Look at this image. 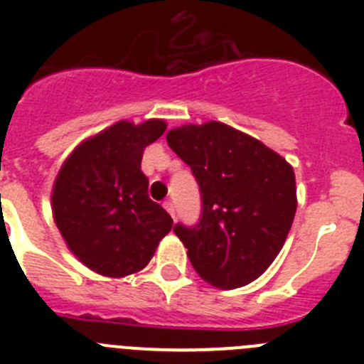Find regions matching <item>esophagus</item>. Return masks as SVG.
I'll list each match as a JSON object with an SVG mask.
<instances>
[{"label": "esophagus", "mask_w": 364, "mask_h": 364, "mask_svg": "<svg viewBox=\"0 0 364 364\" xmlns=\"http://www.w3.org/2000/svg\"><path fill=\"white\" fill-rule=\"evenodd\" d=\"M164 208H166V211L169 215H171V217H175V204H173L171 200H166L164 202Z\"/></svg>", "instance_id": "34e87169"}]
</instances>
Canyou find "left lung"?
I'll return each instance as SVG.
<instances>
[{"instance_id": "obj_1", "label": "left lung", "mask_w": 364, "mask_h": 364, "mask_svg": "<svg viewBox=\"0 0 364 364\" xmlns=\"http://www.w3.org/2000/svg\"><path fill=\"white\" fill-rule=\"evenodd\" d=\"M166 140L200 186V222L175 226L195 272L222 290L259 279L284 246L297 211L294 167L222 122L175 127Z\"/></svg>"}]
</instances>
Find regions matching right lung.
Returning <instances> with one entry per match:
<instances>
[{
  "instance_id": "obj_1",
  "label": "right lung",
  "mask_w": 364,
  "mask_h": 364,
  "mask_svg": "<svg viewBox=\"0 0 364 364\" xmlns=\"http://www.w3.org/2000/svg\"><path fill=\"white\" fill-rule=\"evenodd\" d=\"M167 124L120 120L74 147L53 186V217L73 255L104 277L149 264L173 218L147 195L142 154Z\"/></svg>"
}]
</instances>
